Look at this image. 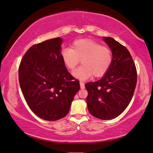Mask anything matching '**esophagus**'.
<instances>
[{
  "mask_svg": "<svg viewBox=\"0 0 153 153\" xmlns=\"http://www.w3.org/2000/svg\"><path fill=\"white\" fill-rule=\"evenodd\" d=\"M79 84H80L81 89H84V88H85V86H84V83L83 82H79Z\"/></svg>",
  "mask_w": 153,
  "mask_h": 153,
  "instance_id": "obj_1",
  "label": "esophagus"
}]
</instances>
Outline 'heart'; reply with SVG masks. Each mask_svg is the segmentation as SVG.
<instances>
[{
	"label": "heart",
	"mask_w": 153,
	"mask_h": 153,
	"mask_svg": "<svg viewBox=\"0 0 153 153\" xmlns=\"http://www.w3.org/2000/svg\"><path fill=\"white\" fill-rule=\"evenodd\" d=\"M61 57L64 65L70 71L76 69L81 60L83 65L73 73L74 77L81 80H86L93 76H104L113 62L110 48L91 39L75 40L71 49L64 48L61 51Z\"/></svg>",
	"instance_id": "1"
}]
</instances>
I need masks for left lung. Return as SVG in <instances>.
<instances>
[{"label":"left lung","mask_w":153,"mask_h":153,"mask_svg":"<svg viewBox=\"0 0 153 153\" xmlns=\"http://www.w3.org/2000/svg\"><path fill=\"white\" fill-rule=\"evenodd\" d=\"M113 53V62L100 80L85 84L89 113L100 120L119 116L131 102L137 84V69L126 47L111 37H103Z\"/></svg>","instance_id":"left-lung-1"}]
</instances>
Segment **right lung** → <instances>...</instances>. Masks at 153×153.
I'll return each instance as SVG.
<instances>
[{
    "label": "right lung",
    "instance_id": "1",
    "mask_svg": "<svg viewBox=\"0 0 153 153\" xmlns=\"http://www.w3.org/2000/svg\"><path fill=\"white\" fill-rule=\"evenodd\" d=\"M62 39L56 38L31 46L20 62V86L31 110L47 121L60 120L69 113L80 88L61 57Z\"/></svg>",
    "mask_w": 153,
    "mask_h": 153
}]
</instances>
